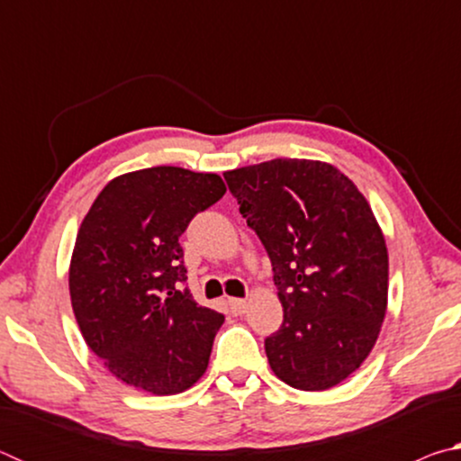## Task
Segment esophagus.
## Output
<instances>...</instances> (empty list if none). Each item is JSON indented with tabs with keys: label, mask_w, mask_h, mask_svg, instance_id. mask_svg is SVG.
<instances>
[{
	"label": "esophagus",
	"mask_w": 461,
	"mask_h": 461,
	"mask_svg": "<svg viewBox=\"0 0 461 461\" xmlns=\"http://www.w3.org/2000/svg\"><path fill=\"white\" fill-rule=\"evenodd\" d=\"M228 305H230V309H231V313L233 315H241L246 311V307H248V303L244 301V299H230L228 301Z\"/></svg>",
	"instance_id": "esophagus-1"
}]
</instances>
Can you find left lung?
<instances>
[{"label": "left lung", "mask_w": 461, "mask_h": 461, "mask_svg": "<svg viewBox=\"0 0 461 461\" xmlns=\"http://www.w3.org/2000/svg\"><path fill=\"white\" fill-rule=\"evenodd\" d=\"M267 248L285 319L264 341L276 376L327 390L360 368L388 303V249L364 194L333 165L275 158L223 173Z\"/></svg>", "instance_id": "left-lung-1"}]
</instances>
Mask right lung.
I'll list each match as a JSON object with an SVG mask.
<instances>
[{
	"label": "right lung",
	"instance_id": "add662e5",
	"mask_svg": "<svg viewBox=\"0 0 461 461\" xmlns=\"http://www.w3.org/2000/svg\"><path fill=\"white\" fill-rule=\"evenodd\" d=\"M223 193L220 175L152 167L109 181L85 215L68 268L73 313L130 386L176 394L207 370L223 315L193 299L178 238Z\"/></svg>",
	"mask_w": 461,
	"mask_h": 461
}]
</instances>
